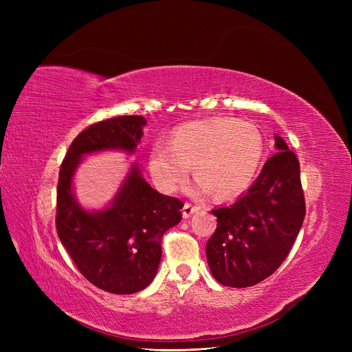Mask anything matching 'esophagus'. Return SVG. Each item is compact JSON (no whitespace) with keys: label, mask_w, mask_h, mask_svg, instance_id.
I'll return each mask as SVG.
<instances>
[{"label":"esophagus","mask_w":352,"mask_h":352,"mask_svg":"<svg viewBox=\"0 0 352 352\" xmlns=\"http://www.w3.org/2000/svg\"><path fill=\"white\" fill-rule=\"evenodd\" d=\"M198 210H199L198 206H192V204H190V202H185V206H184V219H189Z\"/></svg>","instance_id":"34e87169"}]
</instances>
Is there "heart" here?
<instances>
[{
    "instance_id": "b5f03b06",
    "label": "heart",
    "mask_w": 352,
    "mask_h": 352,
    "mask_svg": "<svg viewBox=\"0 0 352 352\" xmlns=\"http://www.w3.org/2000/svg\"><path fill=\"white\" fill-rule=\"evenodd\" d=\"M264 158V138L250 122L230 117L185 123L168 142H157L150 151V173L158 189L173 192L192 164L197 177L192 195L210 190L219 198L243 192L257 176Z\"/></svg>"
}]
</instances>
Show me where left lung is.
Here are the masks:
<instances>
[{
	"mask_svg": "<svg viewBox=\"0 0 352 352\" xmlns=\"http://www.w3.org/2000/svg\"><path fill=\"white\" fill-rule=\"evenodd\" d=\"M252 186L232 206L211 210L217 228L207 241L214 279L248 287L269 278L289 254L305 217L300 162L280 136Z\"/></svg>",
	"mask_w": 352,
	"mask_h": 352,
	"instance_id": "1",
	"label": "left lung"
}]
</instances>
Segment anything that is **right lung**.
Wrapping results in <instances>:
<instances>
[{"label": "right lung", "mask_w": 352, "mask_h": 352, "mask_svg": "<svg viewBox=\"0 0 352 352\" xmlns=\"http://www.w3.org/2000/svg\"><path fill=\"white\" fill-rule=\"evenodd\" d=\"M146 120L119 116L94 123L74 138L63 160L57 185V235L78 270L105 292L127 295L153 282L162 260V238L182 220L184 202L157 192L136 166L109 208L85 211L73 197L72 180L82 155L133 153Z\"/></svg>", "instance_id": "obj_1"}]
</instances>
